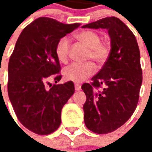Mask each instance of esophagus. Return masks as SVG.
<instances>
[{
    "label": "esophagus",
    "mask_w": 152,
    "mask_h": 152,
    "mask_svg": "<svg viewBox=\"0 0 152 152\" xmlns=\"http://www.w3.org/2000/svg\"><path fill=\"white\" fill-rule=\"evenodd\" d=\"M75 89H76V91H79L81 89V86L79 84H75Z\"/></svg>",
    "instance_id": "esophagus-1"
}]
</instances>
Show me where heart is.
<instances>
[{"label": "heart", "mask_w": 152, "mask_h": 152, "mask_svg": "<svg viewBox=\"0 0 152 152\" xmlns=\"http://www.w3.org/2000/svg\"><path fill=\"white\" fill-rule=\"evenodd\" d=\"M75 38L85 46L89 48L88 58H92L95 63L101 64L107 59L110 53L108 45L101 42L100 35L92 30H84L76 33ZM70 41L67 37H62L55 47V54L61 63H66L69 57ZM94 64L91 62L86 63H72L63 70L64 79L75 83L82 82L94 75Z\"/></svg>", "instance_id": "obj_1"}]
</instances>
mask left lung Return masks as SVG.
<instances>
[{
	"mask_svg": "<svg viewBox=\"0 0 152 152\" xmlns=\"http://www.w3.org/2000/svg\"><path fill=\"white\" fill-rule=\"evenodd\" d=\"M82 28L107 29L111 38L105 64L92 82L81 86L86 95V127L96 134H108L122 126L137 107L142 82L140 51L134 33L118 18H102Z\"/></svg>",
	"mask_w": 152,
	"mask_h": 152,
	"instance_id": "8db88e82",
	"label": "left lung"
}]
</instances>
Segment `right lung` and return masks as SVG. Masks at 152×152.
I'll return each instance as SVG.
<instances>
[{
    "mask_svg": "<svg viewBox=\"0 0 152 152\" xmlns=\"http://www.w3.org/2000/svg\"><path fill=\"white\" fill-rule=\"evenodd\" d=\"M80 25L40 17L23 30L15 44L9 61V98L18 121L35 134L47 135L59 127L62 108L75 92L72 81L50 89L47 85L50 76L57 74L55 83L62 77L58 41Z\"/></svg>",
    "mask_w": 152,
    "mask_h": 152,
    "instance_id": "1",
    "label": "right lung"
}]
</instances>
